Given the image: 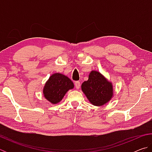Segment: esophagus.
Here are the masks:
<instances>
[{
  "mask_svg": "<svg viewBox=\"0 0 152 152\" xmlns=\"http://www.w3.org/2000/svg\"><path fill=\"white\" fill-rule=\"evenodd\" d=\"M74 84H75V87L76 88V89H79L80 87V82L76 81V82H75Z\"/></svg>",
  "mask_w": 152,
  "mask_h": 152,
  "instance_id": "esophagus-1",
  "label": "esophagus"
}]
</instances>
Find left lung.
Instances as JSON below:
<instances>
[{
    "label": "left lung",
    "mask_w": 152,
    "mask_h": 152,
    "mask_svg": "<svg viewBox=\"0 0 152 152\" xmlns=\"http://www.w3.org/2000/svg\"><path fill=\"white\" fill-rule=\"evenodd\" d=\"M82 92L91 103L94 106H102L112 99L113 88L111 82L96 71H91L88 80L81 86Z\"/></svg>",
    "instance_id": "1"
}]
</instances>
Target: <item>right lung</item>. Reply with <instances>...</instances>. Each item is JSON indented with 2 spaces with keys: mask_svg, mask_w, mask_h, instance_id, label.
<instances>
[{
  "mask_svg": "<svg viewBox=\"0 0 152 152\" xmlns=\"http://www.w3.org/2000/svg\"><path fill=\"white\" fill-rule=\"evenodd\" d=\"M73 88L74 83L68 77L56 73L52 74L46 82L43 92L44 97L49 102L57 104L62 100L66 92Z\"/></svg>",
  "mask_w": 152,
  "mask_h": 152,
  "instance_id": "1",
  "label": "right lung"
}]
</instances>
